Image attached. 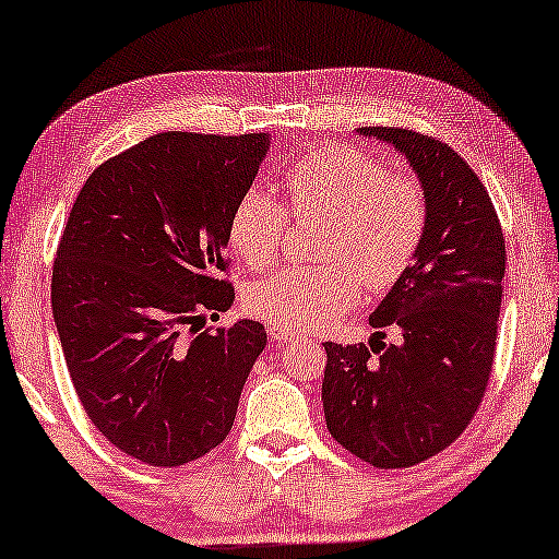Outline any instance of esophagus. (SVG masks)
Wrapping results in <instances>:
<instances>
[{"instance_id":"esophagus-1","label":"esophagus","mask_w":559,"mask_h":559,"mask_svg":"<svg viewBox=\"0 0 559 559\" xmlns=\"http://www.w3.org/2000/svg\"><path fill=\"white\" fill-rule=\"evenodd\" d=\"M269 334H271V342H276V344H286V342L298 340V334L290 332V329H286V326H271Z\"/></svg>"}]
</instances>
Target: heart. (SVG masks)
I'll return each mask as SVG.
<instances>
[{"label": "heart", "instance_id": "b5f03b06", "mask_svg": "<svg viewBox=\"0 0 559 559\" xmlns=\"http://www.w3.org/2000/svg\"><path fill=\"white\" fill-rule=\"evenodd\" d=\"M283 185L288 207L261 187L240 194L230 215L233 248L263 265L286 240L290 215H326L319 242L326 263L286 265L255 281L246 294L253 317L311 332L355 309L361 283L380 294L403 278L428 227L420 179L390 171L361 148L324 144L288 164Z\"/></svg>", "mask_w": 559, "mask_h": 559}]
</instances>
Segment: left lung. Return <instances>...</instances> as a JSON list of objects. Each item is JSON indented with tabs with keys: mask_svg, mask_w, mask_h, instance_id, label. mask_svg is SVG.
Listing matches in <instances>:
<instances>
[{
	"mask_svg": "<svg viewBox=\"0 0 559 559\" xmlns=\"http://www.w3.org/2000/svg\"><path fill=\"white\" fill-rule=\"evenodd\" d=\"M403 154L428 198L423 242L369 317L400 344L326 342V428L377 468H407L453 443L478 411L497 352L507 248L476 171L443 141L413 129L365 126ZM384 336V332H377Z\"/></svg>",
	"mask_w": 559,
	"mask_h": 559,
	"instance_id": "left-lung-1",
	"label": "left lung"
}]
</instances>
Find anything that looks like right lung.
<instances>
[{
	"instance_id": "obj_1",
	"label": "right lung",
	"mask_w": 559,
	"mask_h": 559,
	"mask_svg": "<svg viewBox=\"0 0 559 559\" xmlns=\"http://www.w3.org/2000/svg\"><path fill=\"white\" fill-rule=\"evenodd\" d=\"M269 146V133H154L100 164L70 210L52 265L70 380L93 426L148 466H185L223 443L265 347L258 321L217 332L198 321L233 306L217 273Z\"/></svg>"
}]
</instances>
